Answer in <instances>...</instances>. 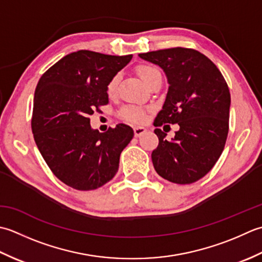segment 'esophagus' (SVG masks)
<instances>
[{
  "label": "esophagus",
  "mask_w": 262,
  "mask_h": 262,
  "mask_svg": "<svg viewBox=\"0 0 262 262\" xmlns=\"http://www.w3.org/2000/svg\"><path fill=\"white\" fill-rule=\"evenodd\" d=\"M133 131H135V137L136 138L141 137L142 135H145V133L147 132V130L143 126H135V127H133Z\"/></svg>",
  "instance_id": "esophagus-1"
}]
</instances>
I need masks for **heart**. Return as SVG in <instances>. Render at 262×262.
Masks as SVG:
<instances>
[{"instance_id":"b5f03b06","label":"heart","mask_w":262,"mask_h":262,"mask_svg":"<svg viewBox=\"0 0 262 262\" xmlns=\"http://www.w3.org/2000/svg\"><path fill=\"white\" fill-rule=\"evenodd\" d=\"M138 74H139V77L141 78L142 81L147 84V86L155 78L158 76H162L159 69L154 67V66L139 67ZM117 81H119V77L117 76L113 77L110 80V82L107 84V94L110 96H112L115 93L116 87H117ZM120 116L123 120L135 122V123H141V122H143L146 119V113L142 108L137 107V106H125V107L122 108V111L120 112Z\"/></svg>"}]
</instances>
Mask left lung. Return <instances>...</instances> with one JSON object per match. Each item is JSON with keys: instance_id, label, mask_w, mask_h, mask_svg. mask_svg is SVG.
I'll return each mask as SVG.
<instances>
[{"instance_id": "8db88e82", "label": "left lung", "mask_w": 262, "mask_h": 262, "mask_svg": "<svg viewBox=\"0 0 262 262\" xmlns=\"http://www.w3.org/2000/svg\"><path fill=\"white\" fill-rule=\"evenodd\" d=\"M161 67L169 84L154 121L180 125L175 137L155 129L158 147L151 154L158 175L169 182L190 184L209 172L225 147L231 94L223 74L200 52L175 47L139 54Z\"/></svg>"}]
</instances>
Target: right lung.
<instances>
[{"instance_id":"1","label":"right lung","mask_w":262,"mask_h":262,"mask_svg":"<svg viewBox=\"0 0 262 262\" xmlns=\"http://www.w3.org/2000/svg\"><path fill=\"white\" fill-rule=\"evenodd\" d=\"M131 58L73 52L37 83L31 119L35 142L56 178L73 189L95 190L113 179L120 155L135 135L123 123L100 133L88 117L108 103L110 80Z\"/></svg>"}]
</instances>
